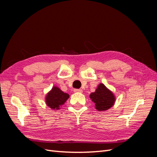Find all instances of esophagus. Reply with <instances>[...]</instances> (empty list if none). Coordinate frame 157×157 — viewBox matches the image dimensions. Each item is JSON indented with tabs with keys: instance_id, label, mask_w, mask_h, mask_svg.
<instances>
[{
	"instance_id": "1",
	"label": "esophagus",
	"mask_w": 157,
	"mask_h": 157,
	"mask_svg": "<svg viewBox=\"0 0 157 157\" xmlns=\"http://www.w3.org/2000/svg\"><path fill=\"white\" fill-rule=\"evenodd\" d=\"M75 92H79V93H82V90L81 89H75L74 90Z\"/></svg>"
}]
</instances>
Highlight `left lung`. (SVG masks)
<instances>
[{
  "instance_id": "obj_1",
  "label": "left lung",
  "mask_w": 157,
  "mask_h": 157,
  "mask_svg": "<svg viewBox=\"0 0 157 157\" xmlns=\"http://www.w3.org/2000/svg\"><path fill=\"white\" fill-rule=\"evenodd\" d=\"M90 98L99 111L108 110L115 102V96L113 93L102 83L98 85L96 91L90 94Z\"/></svg>"
}]
</instances>
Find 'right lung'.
<instances>
[{"label": "right lung", "instance_id": "right-lung-1", "mask_svg": "<svg viewBox=\"0 0 157 157\" xmlns=\"http://www.w3.org/2000/svg\"><path fill=\"white\" fill-rule=\"evenodd\" d=\"M69 98L68 94L64 93L58 87L54 86L46 95V103L53 110H58Z\"/></svg>", "mask_w": 157, "mask_h": 157}]
</instances>
